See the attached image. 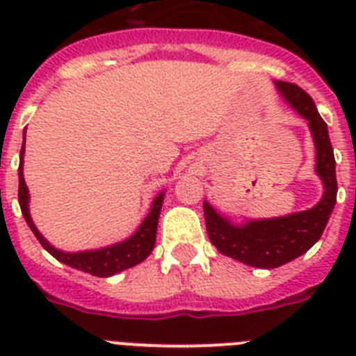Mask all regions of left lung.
Masks as SVG:
<instances>
[{
	"mask_svg": "<svg viewBox=\"0 0 356 356\" xmlns=\"http://www.w3.org/2000/svg\"><path fill=\"white\" fill-rule=\"evenodd\" d=\"M280 94L289 105L308 121L316 144V172L325 185V194L312 209L273 219H254L244 225L219 216L203 201L207 234L222 254L251 267L275 269L307 253L321 238L337 201L335 156L330 143L328 127L316 108V103L301 87L276 81Z\"/></svg>",
	"mask_w": 356,
	"mask_h": 356,
	"instance_id": "1",
	"label": "left lung"
}]
</instances>
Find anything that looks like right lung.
<instances>
[{"label":"right lung","instance_id":"right-lung-1","mask_svg":"<svg viewBox=\"0 0 356 356\" xmlns=\"http://www.w3.org/2000/svg\"><path fill=\"white\" fill-rule=\"evenodd\" d=\"M23 155H24V144L21 147V160H19V207L23 212L24 219H26L28 226L37 237V241L42 244V248L53 254L58 262L71 266L74 269H80L83 273H89L92 276H99V278H108V276L121 273L128 267H134L146 260L149 253L155 248L156 241V226H159V216L160 209H162L163 193H160L155 197L153 205H151L149 213L139 226V229L131 235L127 241L118 242L114 246L102 248V250H92V251H78V253H65V251L56 250L49 244L46 238L40 235L37 226L33 225L30 216V209H28V187L24 184L23 176Z\"/></svg>","mask_w":356,"mask_h":356}]
</instances>
